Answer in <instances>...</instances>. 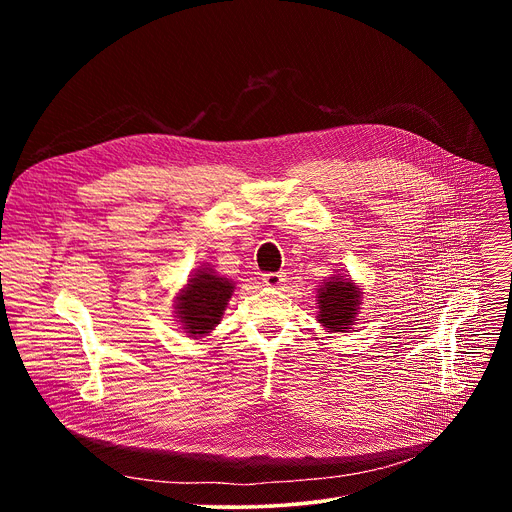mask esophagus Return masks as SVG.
<instances>
[{"label": "esophagus", "instance_id": "esophagus-1", "mask_svg": "<svg viewBox=\"0 0 512 512\" xmlns=\"http://www.w3.org/2000/svg\"><path fill=\"white\" fill-rule=\"evenodd\" d=\"M283 281H285V275L277 273V271H271V273L263 275V283L269 285V287H281Z\"/></svg>", "mask_w": 512, "mask_h": 512}]
</instances>
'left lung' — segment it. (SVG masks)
Masks as SVG:
<instances>
[{"mask_svg":"<svg viewBox=\"0 0 512 512\" xmlns=\"http://www.w3.org/2000/svg\"><path fill=\"white\" fill-rule=\"evenodd\" d=\"M318 304L320 324L332 332H344L358 312L360 291L350 283V279L332 277L320 287Z\"/></svg>","mask_w":512,"mask_h":512,"instance_id":"left-lung-1","label":"left lung"}]
</instances>
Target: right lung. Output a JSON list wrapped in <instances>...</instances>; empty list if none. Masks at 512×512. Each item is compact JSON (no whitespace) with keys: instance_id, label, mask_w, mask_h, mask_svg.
<instances>
[{"instance_id":"1","label":"right lung","mask_w":512,"mask_h":512,"mask_svg":"<svg viewBox=\"0 0 512 512\" xmlns=\"http://www.w3.org/2000/svg\"><path fill=\"white\" fill-rule=\"evenodd\" d=\"M233 283L210 269H198L178 298V314L188 334L198 336L212 330L227 308Z\"/></svg>"}]
</instances>
